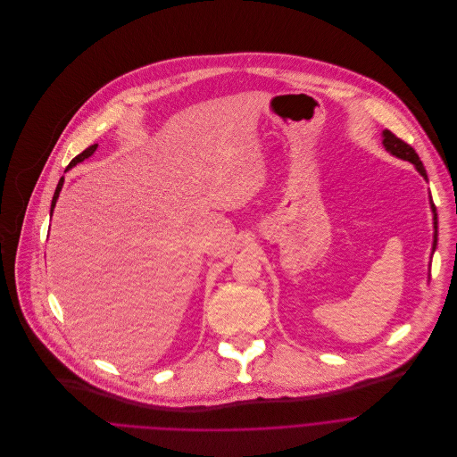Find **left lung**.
<instances>
[{
	"instance_id": "1",
	"label": "left lung",
	"mask_w": 457,
	"mask_h": 457,
	"mask_svg": "<svg viewBox=\"0 0 457 457\" xmlns=\"http://www.w3.org/2000/svg\"><path fill=\"white\" fill-rule=\"evenodd\" d=\"M382 144H384V147H386L387 153H391L393 156H396V158H400V160L411 162V163L416 167V170H418L425 179H428V178H427V170H425V167H423V163H421L418 153H416L409 144H405L403 140H400L398 137H395L389 129H384V131H382ZM430 211H432V220H434V241H432V253H434V252H436V246H437V214H436V207H434V204H432V198H430Z\"/></svg>"
}]
</instances>
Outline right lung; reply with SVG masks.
Masks as SVG:
<instances>
[{"label": "right lung", "instance_id": "obj_1", "mask_svg": "<svg viewBox=\"0 0 457 457\" xmlns=\"http://www.w3.org/2000/svg\"><path fill=\"white\" fill-rule=\"evenodd\" d=\"M97 147H99V144H94V145H89V147H86L80 154H77L71 162H70V165L66 167V170L68 169H71V167H75L77 163H80V162H84L86 158H89L91 154H94L96 151H97ZM62 184H64V176L59 179V184H57V189H55V193H54V198H52V207H50V216L54 214V209H55V204H57V200H59V193H61V189H62Z\"/></svg>", "mask_w": 457, "mask_h": 457}]
</instances>
